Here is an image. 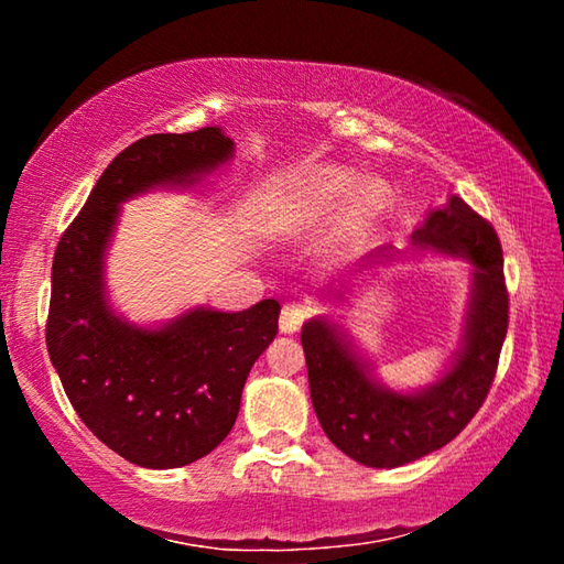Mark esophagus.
I'll return each mask as SVG.
<instances>
[{
    "label": "esophagus",
    "instance_id": "obj_1",
    "mask_svg": "<svg viewBox=\"0 0 564 564\" xmlns=\"http://www.w3.org/2000/svg\"><path fill=\"white\" fill-rule=\"evenodd\" d=\"M308 318V308L301 303H285L281 308V330L283 333H295L301 330V326Z\"/></svg>",
    "mask_w": 564,
    "mask_h": 564
}]
</instances>
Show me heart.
I'll list each match as a JSON object with an SVG mask.
<instances>
[{"label": "heart", "mask_w": 564, "mask_h": 564, "mask_svg": "<svg viewBox=\"0 0 564 564\" xmlns=\"http://www.w3.org/2000/svg\"><path fill=\"white\" fill-rule=\"evenodd\" d=\"M393 208V188L383 178L362 181L356 169L321 166L305 174L285 204L283 221L291 231H316L340 217L338 241L362 243Z\"/></svg>", "instance_id": "heart-1"}]
</instances>
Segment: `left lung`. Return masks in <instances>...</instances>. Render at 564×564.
Wrapping results in <instances>:
<instances>
[{
	"label": "left lung",
	"instance_id": "left-lung-1",
	"mask_svg": "<svg viewBox=\"0 0 564 564\" xmlns=\"http://www.w3.org/2000/svg\"><path fill=\"white\" fill-rule=\"evenodd\" d=\"M413 246L460 256L475 265L463 348L437 383L417 393H393L370 380V368L326 318L308 321L301 333L311 400L323 433L338 451L368 467L413 463L451 443L488 398L508 333L502 246L480 214L453 196L417 228ZM383 253H370L368 261Z\"/></svg>",
	"mask_w": 564,
	"mask_h": 564
}]
</instances>
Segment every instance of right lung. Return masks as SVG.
Masks as SVG:
<instances>
[{
	"label": "right lung",
	"instance_id": "1",
	"mask_svg": "<svg viewBox=\"0 0 564 564\" xmlns=\"http://www.w3.org/2000/svg\"><path fill=\"white\" fill-rule=\"evenodd\" d=\"M234 156L221 129L151 133L104 169L52 263L46 350L82 423L141 467L198 460L231 433L246 378L279 333V301L188 311L164 328L113 316L104 291L119 204L154 186H188Z\"/></svg>",
	"mask_w": 564,
	"mask_h": 564
}]
</instances>
